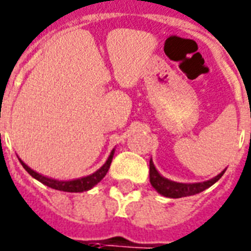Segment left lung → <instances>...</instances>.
<instances>
[{"label":"left lung","mask_w":251,"mask_h":251,"mask_svg":"<svg viewBox=\"0 0 251 251\" xmlns=\"http://www.w3.org/2000/svg\"><path fill=\"white\" fill-rule=\"evenodd\" d=\"M226 170L218 174L215 178L206 180V182L201 183H176L173 180L164 178L160 173L156 170L153 165V161L151 158L150 161V182L156 191L160 195L165 197H170V199H180V197H187L196 195V193L202 192L206 188L211 187L214 183H217L222 178V175L225 174Z\"/></svg>","instance_id":"obj_1"}]
</instances>
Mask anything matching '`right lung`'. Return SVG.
I'll return each mask as SVG.
<instances>
[{
	"label": "right lung",
	"mask_w": 251,
	"mask_h": 251,
	"mask_svg": "<svg viewBox=\"0 0 251 251\" xmlns=\"http://www.w3.org/2000/svg\"><path fill=\"white\" fill-rule=\"evenodd\" d=\"M113 154H115V150L111 152L108 160L105 161V164L103 165L99 170H97V172L94 173V174L87 175V176H82V178L78 179H73V180H56V179L48 178V176H44V175L38 174V173H36L34 170H32V169H30L28 165L24 164L20 158L19 161L20 164L23 165V168L25 169L26 172L29 173L34 179H37L38 182H41L45 185H48L50 188L58 189V191H64V192H83V191H89V189L93 188L94 185L98 184L101 179L104 178L105 174L108 173V169L111 166Z\"/></svg>",
	"instance_id": "obj_1"
}]
</instances>
